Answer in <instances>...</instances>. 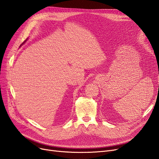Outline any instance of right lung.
<instances>
[{
  "label": "right lung",
  "instance_id": "obj_1",
  "mask_svg": "<svg viewBox=\"0 0 159 159\" xmlns=\"http://www.w3.org/2000/svg\"><path fill=\"white\" fill-rule=\"evenodd\" d=\"M28 40V38H27V39H26V40ZM26 41H25V42H26ZM25 42H24V43H25ZM24 43H23V44H24Z\"/></svg>",
  "mask_w": 159,
  "mask_h": 159
}]
</instances>
